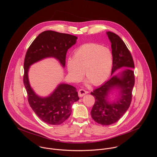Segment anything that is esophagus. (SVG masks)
<instances>
[{
	"mask_svg": "<svg viewBox=\"0 0 157 157\" xmlns=\"http://www.w3.org/2000/svg\"><path fill=\"white\" fill-rule=\"evenodd\" d=\"M86 94H88V92L86 91L85 90H78V96L80 97H82L83 96H84V95H86Z\"/></svg>",
	"mask_w": 157,
	"mask_h": 157,
	"instance_id": "34e87169",
	"label": "esophagus"
}]
</instances>
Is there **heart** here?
Segmentation results:
<instances>
[{"label":"heart","instance_id":"heart-1","mask_svg":"<svg viewBox=\"0 0 157 157\" xmlns=\"http://www.w3.org/2000/svg\"><path fill=\"white\" fill-rule=\"evenodd\" d=\"M113 63L111 51L107 47L94 44L80 46L67 62L69 75L74 82L80 81L85 74L95 86L104 83L109 77Z\"/></svg>","mask_w":157,"mask_h":157}]
</instances>
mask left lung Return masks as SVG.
Segmentation results:
<instances>
[{
  "mask_svg": "<svg viewBox=\"0 0 157 157\" xmlns=\"http://www.w3.org/2000/svg\"><path fill=\"white\" fill-rule=\"evenodd\" d=\"M106 34L111 43L112 77L90 92L95 99L90 113L95 122L108 126L119 120L129 108L135 77L134 60L126 45L116 34L110 31ZM123 67L127 68L117 75H112L116 70ZM115 90H117L119 94L117 98L111 101L109 94Z\"/></svg>",
  "mask_w": 157,
  "mask_h": 157,
  "instance_id": "left-lung-1",
  "label": "left lung"
}]
</instances>
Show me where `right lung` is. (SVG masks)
<instances>
[{
	"instance_id": "obj_1",
	"label": "right lung",
	"mask_w": 157,
	"mask_h": 157,
	"mask_svg": "<svg viewBox=\"0 0 157 157\" xmlns=\"http://www.w3.org/2000/svg\"><path fill=\"white\" fill-rule=\"evenodd\" d=\"M77 39L76 36L68 34L45 31L35 39L25 55L23 83L29 104L35 113L49 124L59 125L67 120L72 104L79 100L78 92L73 86L60 83L48 97L39 96L29 84V69L33 64L48 57L56 59L65 67L67 51L75 44Z\"/></svg>"
}]
</instances>
